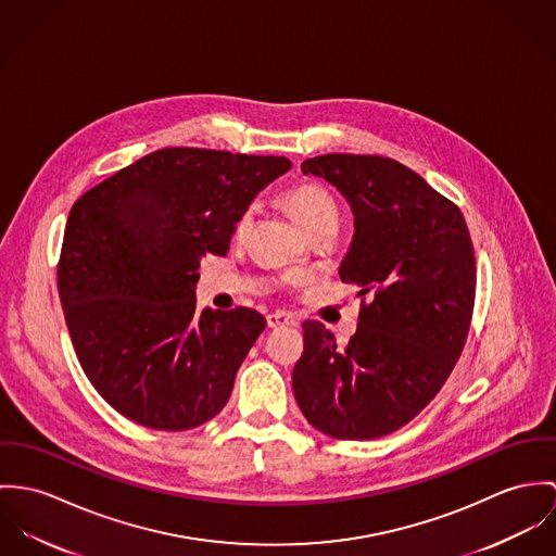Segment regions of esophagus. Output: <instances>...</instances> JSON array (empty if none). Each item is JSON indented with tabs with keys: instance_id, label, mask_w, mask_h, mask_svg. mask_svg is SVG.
I'll return each instance as SVG.
<instances>
[{
	"instance_id": "1",
	"label": "esophagus",
	"mask_w": 556,
	"mask_h": 556,
	"mask_svg": "<svg viewBox=\"0 0 556 556\" xmlns=\"http://www.w3.org/2000/svg\"><path fill=\"white\" fill-rule=\"evenodd\" d=\"M266 324H268V328H283V326H296L299 319L292 313L273 311L266 315Z\"/></svg>"
}]
</instances>
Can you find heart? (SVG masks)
<instances>
[{
	"label": "heart",
	"instance_id": "b5f03b06",
	"mask_svg": "<svg viewBox=\"0 0 556 556\" xmlns=\"http://www.w3.org/2000/svg\"><path fill=\"white\" fill-rule=\"evenodd\" d=\"M286 204L307 235H313L321 228L339 226V206L326 187L317 186V184L296 186L286 193ZM251 213H253V208H248L241 215V219L237 224L239 235H243L248 230L249 224H251Z\"/></svg>",
	"mask_w": 556,
	"mask_h": 556
}]
</instances>
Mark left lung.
<instances>
[{"instance_id":"obj_1","label":"left lung","mask_w":556,"mask_h":556,"mask_svg":"<svg viewBox=\"0 0 556 556\" xmlns=\"http://www.w3.org/2000/svg\"><path fill=\"white\" fill-rule=\"evenodd\" d=\"M301 168L350 204L354 237L339 277L370 303L345 348L319 321L303 324L294 396L308 425L328 437H383L431 403L465 348L473 243L458 206L390 157L330 153Z\"/></svg>"}]
</instances>
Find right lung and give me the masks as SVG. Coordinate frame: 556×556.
I'll return each mask as SVG.
<instances>
[{
  "label": "right lung",
  "instance_id": "right-lung-1",
  "mask_svg": "<svg viewBox=\"0 0 556 556\" xmlns=\"http://www.w3.org/2000/svg\"><path fill=\"white\" fill-rule=\"evenodd\" d=\"M288 157L168 147L83 193L58 268L78 363L122 416L157 431L215 418L266 326L253 308L195 307L204 253L224 255Z\"/></svg>",
  "mask_w": 556,
  "mask_h": 556
}]
</instances>
